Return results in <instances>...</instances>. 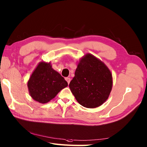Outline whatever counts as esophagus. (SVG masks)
<instances>
[{"mask_svg": "<svg viewBox=\"0 0 147 147\" xmlns=\"http://www.w3.org/2000/svg\"><path fill=\"white\" fill-rule=\"evenodd\" d=\"M65 80H66V81L67 82L68 84L70 83V82H71V78H65Z\"/></svg>", "mask_w": 147, "mask_h": 147, "instance_id": "34e87169", "label": "esophagus"}]
</instances>
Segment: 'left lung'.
Here are the masks:
<instances>
[{
  "label": "left lung",
  "mask_w": 147,
  "mask_h": 147,
  "mask_svg": "<svg viewBox=\"0 0 147 147\" xmlns=\"http://www.w3.org/2000/svg\"><path fill=\"white\" fill-rule=\"evenodd\" d=\"M112 85V74L108 67L95 56L87 54L80 60L69 88L80 104L94 108L108 98Z\"/></svg>",
  "instance_id": "8db88e82"
}]
</instances>
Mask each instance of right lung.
I'll return each instance as SVG.
<instances>
[{
	"label": "right lung",
	"mask_w": 147,
	"mask_h": 147,
	"mask_svg": "<svg viewBox=\"0 0 147 147\" xmlns=\"http://www.w3.org/2000/svg\"><path fill=\"white\" fill-rule=\"evenodd\" d=\"M68 84L63 77L52 68L51 63H39L28 82L29 93L37 102L45 104L54 98Z\"/></svg>",
	"instance_id": "obj_1"
}]
</instances>
